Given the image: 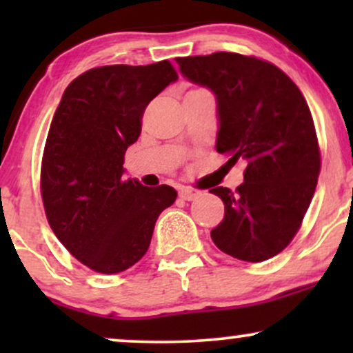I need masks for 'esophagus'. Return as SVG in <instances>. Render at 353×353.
<instances>
[{"label": "esophagus", "mask_w": 353, "mask_h": 353, "mask_svg": "<svg viewBox=\"0 0 353 353\" xmlns=\"http://www.w3.org/2000/svg\"><path fill=\"white\" fill-rule=\"evenodd\" d=\"M201 196V190L192 188H182L179 189V197L182 201H194Z\"/></svg>", "instance_id": "1"}]
</instances>
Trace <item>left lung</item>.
Instances as JSON below:
<instances>
[{
  "mask_svg": "<svg viewBox=\"0 0 353 353\" xmlns=\"http://www.w3.org/2000/svg\"><path fill=\"white\" fill-rule=\"evenodd\" d=\"M176 63L216 96L217 152L229 165L245 163L236 190H209L225 208L210 237L239 261H267L297 234L317 188L320 152L305 98L285 72L252 56L214 52Z\"/></svg>",
  "mask_w": 353,
  "mask_h": 353,
  "instance_id": "8db88e82",
  "label": "left lung"
}]
</instances>
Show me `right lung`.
<instances>
[{
  "label": "right lung",
  "mask_w": 353,
  "mask_h": 353,
  "mask_svg": "<svg viewBox=\"0 0 353 353\" xmlns=\"http://www.w3.org/2000/svg\"><path fill=\"white\" fill-rule=\"evenodd\" d=\"M174 81L169 61L94 68L66 88L52 117L41 164L44 210L61 244L96 272L134 265L159 214L176 201L171 185L123 177L145 106Z\"/></svg>",
  "instance_id": "1"
}]
</instances>
